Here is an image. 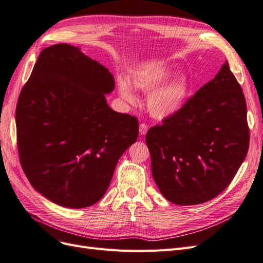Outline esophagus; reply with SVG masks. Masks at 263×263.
Listing matches in <instances>:
<instances>
[{"label":"esophagus","instance_id":"esophagus-1","mask_svg":"<svg viewBox=\"0 0 263 263\" xmlns=\"http://www.w3.org/2000/svg\"><path fill=\"white\" fill-rule=\"evenodd\" d=\"M147 132H148V126L144 123L140 124L139 125V135H140V136H145Z\"/></svg>","mask_w":263,"mask_h":263}]
</instances>
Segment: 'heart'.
<instances>
[{"mask_svg":"<svg viewBox=\"0 0 263 263\" xmlns=\"http://www.w3.org/2000/svg\"><path fill=\"white\" fill-rule=\"evenodd\" d=\"M173 71L170 68L158 66L140 70L130 78V84L135 90L151 92L147 101L148 110L159 119L169 118L179 113L189 99V81L183 77H174L168 81ZM131 87L125 79H119V95L128 104L136 102V95Z\"/></svg>","mask_w":263,"mask_h":263,"instance_id":"b5f03b06","label":"heart"}]
</instances>
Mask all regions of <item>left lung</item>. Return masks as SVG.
Masks as SVG:
<instances>
[{"label":"left lung","instance_id":"1","mask_svg":"<svg viewBox=\"0 0 263 263\" xmlns=\"http://www.w3.org/2000/svg\"><path fill=\"white\" fill-rule=\"evenodd\" d=\"M146 144L156 184L173 204H202L230 184L248 153L249 128L227 61L179 113L151 127Z\"/></svg>","mask_w":263,"mask_h":263}]
</instances>
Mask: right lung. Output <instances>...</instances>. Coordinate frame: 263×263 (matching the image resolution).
<instances>
[{
	"label": "right lung",
	"mask_w": 263,
	"mask_h": 263,
	"mask_svg": "<svg viewBox=\"0 0 263 263\" xmlns=\"http://www.w3.org/2000/svg\"><path fill=\"white\" fill-rule=\"evenodd\" d=\"M114 87L108 69L78 47L39 54L17 102V146L30 184L52 203L83 209L100 201L137 140V118L107 104Z\"/></svg>",
	"instance_id": "1"
}]
</instances>
